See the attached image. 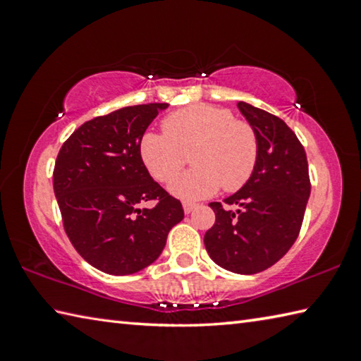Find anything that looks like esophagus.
Masks as SVG:
<instances>
[{"label":"esophagus","instance_id":"obj_1","mask_svg":"<svg viewBox=\"0 0 361 361\" xmlns=\"http://www.w3.org/2000/svg\"><path fill=\"white\" fill-rule=\"evenodd\" d=\"M183 210H185V213H191V212L195 210V204L185 202V204H183Z\"/></svg>","mask_w":361,"mask_h":361}]
</instances>
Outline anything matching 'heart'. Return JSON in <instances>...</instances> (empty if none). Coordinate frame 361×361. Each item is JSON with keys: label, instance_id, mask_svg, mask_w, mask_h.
I'll return each instance as SVG.
<instances>
[{"label": "heart", "instance_id": "heart-1", "mask_svg": "<svg viewBox=\"0 0 361 361\" xmlns=\"http://www.w3.org/2000/svg\"><path fill=\"white\" fill-rule=\"evenodd\" d=\"M164 133H145L140 156L157 181L169 183L186 166H192L176 178L170 191L185 200L210 197L219 188L234 192L253 175L259 156L255 127L235 119L226 108L194 105L178 109L162 122Z\"/></svg>", "mask_w": 361, "mask_h": 361}]
</instances>
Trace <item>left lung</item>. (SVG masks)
I'll return each instance as SVG.
<instances>
[{
    "instance_id": "8db88e82",
    "label": "left lung",
    "mask_w": 361,
    "mask_h": 361,
    "mask_svg": "<svg viewBox=\"0 0 361 361\" xmlns=\"http://www.w3.org/2000/svg\"><path fill=\"white\" fill-rule=\"evenodd\" d=\"M255 127L259 156L240 191L209 204L215 224L204 243L218 266L235 274H258L276 264L296 242L310 195L307 156L296 133L271 113L237 103Z\"/></svg>"
}]
</instances>
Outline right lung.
<instances>
[{
    "label": "right lung",
    "mask_w": 361,
    "mask_h": 361,
    "mask_svg": "<svg viewBox=\"0 0 361 361\" xmlns=\"http://www.w3.org/2000/svg\"><path fill=\"white\" fill-rule=\"evenodd\" d=\"M167 103L126 106L99 116L71 133L54 167L63 228L73 247L102 272L129 276L154 262L181 202L151 178L140 140ZM154 200L152 209L137 205Z\"/></svg>",
    "instance_id": "obj_1"
}]
</instances>
